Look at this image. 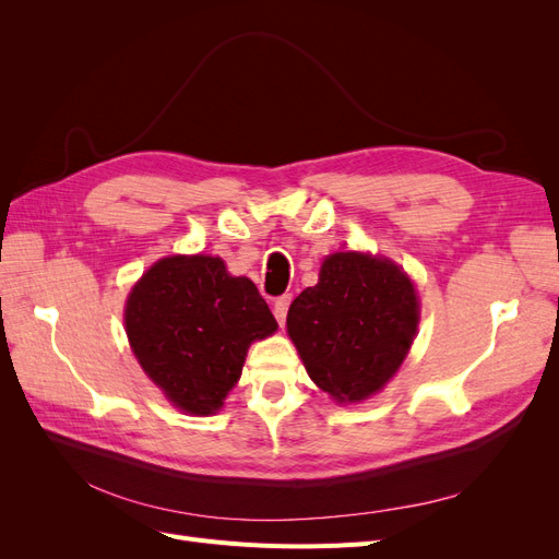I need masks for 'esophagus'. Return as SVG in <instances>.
<instances>
[{"mask_svg": "<svg viewBox=\"0 0 559 559\" xmlns=\"http://www.w3.org/2000/svg\"><path fill=\"white\" fill-rule=\"evenodd\" d=\"M289 306H292V294L277 296V298L273 300V312H275V319L280 321V326L286 321V312H289Z\"/></svg>", "mask_w": 559, "mask_h": 559, "instance_id": "esophagus-1", "label": "esophagus"}]
</instances>
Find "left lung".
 Returning a JSON list of instances; mask_svg holds the SVG:
<instances>
[{
	"mask_svg": "<svg viewBox=\"0 0 559 559\" xmlns=\"http://www.w3.org/2000/svg\"><path fill=\"white\" fill-rule=\"evenodd\" d=\"M419 306L399 265L366 253H333L319 282L289 308L286 329L308 376L337 401H364L408 354Z\"/></svg>",
	"mask_w": 559,
	"mask_h": 559,
	"instance_id": "1",
	"label": "left lung"
}]
</instances>
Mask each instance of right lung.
<instances>
[{
    "label": "right lung",
    "mask_w": 559,
    "mask_h": 559,
    "mask_svg": "<svg viewBox=\"0 0 559 559\" xmlns=\"http://www.w3.org/2000/svg\"><path fill=\"white\" fill-rule=\"evenodd\" d=\"M275 329L257 284L202 253L158 261L126 306V331L144 373L193 415L222 408L251 341Z\"/></svg>",
    "instance_id": "1"
}]
</instances>
